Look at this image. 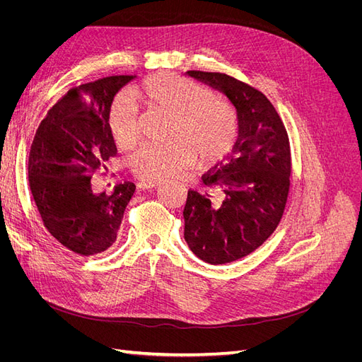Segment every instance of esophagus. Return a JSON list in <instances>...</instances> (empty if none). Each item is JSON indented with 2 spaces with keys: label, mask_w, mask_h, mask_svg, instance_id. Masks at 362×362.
I'll return each mask as SVG.
<instances>
[{
  "label": "esophagus",
  "mask_w": 362,
  "mask_h": 362,
  "mask_svg": "<svg viewBox=\"0 0 362 362\" xmlns=\"http://www.w3.org/2000/svg\"><path fill=\"white\" fill-rule=\"evenodd\" d=\"M158 182H154V181H140L137 184V189L139 190H152V189H157L158 187Z\"/></svg>",
  "instance_id": "esophagus-1"
}]
</instances>
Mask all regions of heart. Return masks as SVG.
<instances>
[{
	"mask_svg": "<svg viewBox=\"0 0 362 362\" xmlns=\"http://www.w3.org/2000/svg\"><path fill=\"white\" fill-rule=\"evenodd\" d=\"M134 98L151 108L172 116L168 145H151L129 158L136 177L164 181L190 168L196 157L201 166H213L233 151L238 127L233 108L213 100L211 93L175 75H157L134 89ZM136 105L120 95L108 113V129L116 145L127 148L134 141Z\"/></svg>",
	"mask_w": 362,
	"mask_h": 362,
	"instance_id": "1",
	"label": "heart"
}]
</instances>
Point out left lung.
I'll return each mask as SVG.
<instances>
[{"label": "left lung", "mask_w": 362, "mask_h": 362, "mask_svg": "<svg viewBox=\"0 0 362 362\" xmlns=\"http://www.w3.org/2000/svg\"><path fill=\"white\" fill-rule=\"evenodd\" d=\"M185 74L222 92L237 112L231 154L204 175L202 193L189 190L182 211L193 254L208 264H226L259 247L281 221L291 173L288 136L275 107L254 87L226 74Z\"/></svg>", "instance_id": "obj_1"}]
</instances>
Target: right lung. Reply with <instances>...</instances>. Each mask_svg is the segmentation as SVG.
Wrapping results in <instances>:
<instances>
[{
  "label": "right lung",
  "instance_id": "add662e5",
  "mask_svg": "<svg viewBox=\"0 0 362 362\" xmlns=\"http://www.w3.org/2000/svg\"><path fill=\"white\" fill-rule=\"evenodd\" d=\"M136 75H113L71 89L42 120L28 158L33 199L49 234L78 255H95L117 237L133 182L116 184L112 194H95L96 169L116 156L108 129L115 95Z\"/></svg>",
  "mask_w": 362,
  "mask_h": 362
}]
</instances>
